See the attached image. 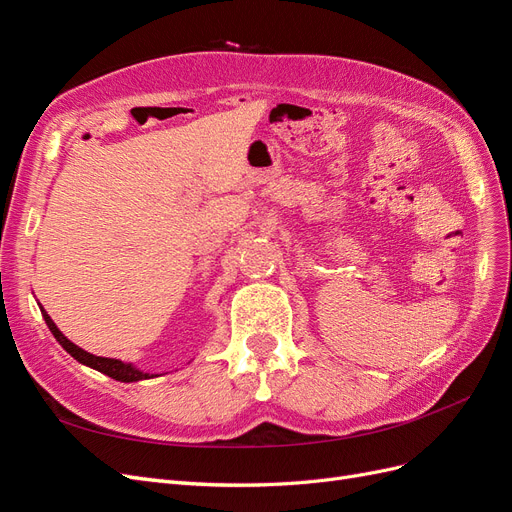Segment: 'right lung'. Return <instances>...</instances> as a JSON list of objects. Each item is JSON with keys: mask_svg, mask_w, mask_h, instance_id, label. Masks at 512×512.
I'll list each match as a JSON object with an SVG mask.
<instances>
[{"mask_svg": "<svg viewBox=\"0 0 512 512\" xmlns=\"http://www.w3.org/2000/svg\"><path fill=\"white\" fill-rule=\"evenodd\" d=\"M42 316H44V322H46V327L51 329V333L55 335V339L57 342L64 346V350L66 352H70L76 361L79 363H83V365H87V367H94V369H98V371H102V374H106V376H111L113 380H119V382H136V380H147V378H153V376H149V374H143V371H138L136 367H132V365H128V363H121V361H117V359H104V356H96V354H89V352H85L83 348H79L76 344H72L70 339H66L64 335H61V331L55 327V322L51 320V316L44 312L42 309Z\"/></svg>", "mask_w": 512, "mask_h": 512, "instance_id": "1", "label": "right lung"}]
</instances>
